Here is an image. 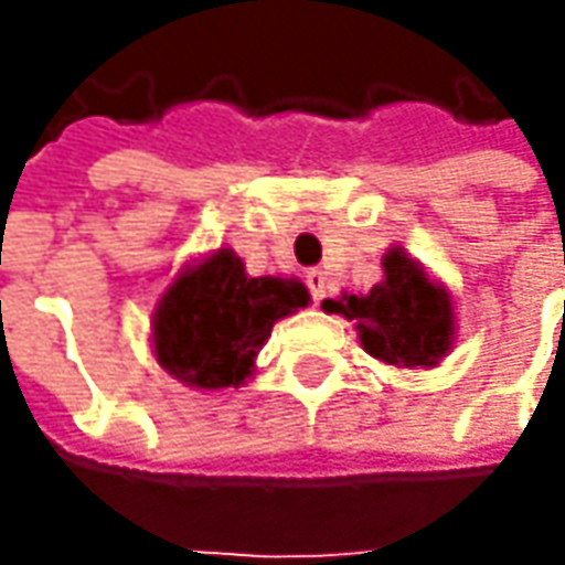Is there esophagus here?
<instances>
[{
    "label": "esophagus",
    "mask_w": 565,
    "mask_h": 565,
    "mask_svg": "<svg viewBox=\"0 0 565 565\" xmlns=\"http://www.w3.org/2000/svg\"><path fill=\"white\" fill-rule=\"evenodd\" d=\"M305 282H308V289H311V298H315V301H323V298H327V289H330V279H327V273L308 270L305 273Z\"/></svg>",
    "instance_id": "34e87169"
}]
</instances>
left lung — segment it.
Returning <instances> with one entry per match:
<instances>
[{
	"mask_svg": "<svg viewBox=\"0 0 565 565\" xmlns=\"http://www.w3.org/2000/svg\"><path fill=\"white\" fill-rule=\"evenodd\" d=\"M386 279L367 295L327 298L323 311L355 320L367 355L399 367H434L452 345V301L424 270L393 248L383 257Z\"/></svg>",
	"mask_w": 565,
	"mask_h": 565,
	"instance_id": "obj_1",
	"label": "left lung"
}]
</instances>
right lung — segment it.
<instances>
[{"label":"right lung","instance_id":"right-lung-1","mask_svg":"<svg viewBox=\"0 0 565 565\" xmlns=\"http://www.w3.org/2000/svg\"><path fill=\"white\" fill-rule=\"evenodd\" d=\"M308 305L295 279L245 273L242 257L216 250L185 270L160 298L153 315L157 361L172 377L201 390L238 386L279 317Z\"/></svg>","mask_w":565,"mask_h":565}]
</instances>
